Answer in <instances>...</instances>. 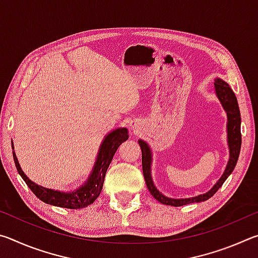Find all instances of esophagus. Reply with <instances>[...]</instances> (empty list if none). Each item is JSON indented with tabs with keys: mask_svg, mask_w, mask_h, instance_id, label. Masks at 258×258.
<instances>
[{
	"mask_svg": "<svg viewBox=\"0 0 258 258\" xmlns=\"http://www.w3.org/2000/svg\"><path fill=\"white\" fill-rule=\"evenodd\" d=\"M132 127H133V128H134V125H133V126H132Z\"/></svg>",
	"mask_w": 258,
	"mask_h": 258,
	"instance_id": "obj_1",
	"label": "esophagus"
}]
</instances>
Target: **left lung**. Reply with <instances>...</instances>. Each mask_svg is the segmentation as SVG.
<instances>
[{"label": "left lung", "mask_w": 258, "mask_h": 258, "mask_svg": "<svg viewBox=\"0 0 258 258\" xmlns=\"http://www.w3.org/2000/svg\"><path fill=\"white\" fill-rule=\"evenodd\" d=\"M214 87H215V93L217 95L218 100H220L222 106H223L224 110L228 115V146L230 150V157L228 165L223 173V175L221 176L220 180L216 182V184L214 185L211 190L206 194H203L200 196H196V197L191 198H184V199H173L168 198L164 196L161 192L157 190L154 182L151 178V150L148 143L143 141V140H139V145L142 151V169H143V176H145L146 184L148 186V190L150 191V194L154 196V198L158 200L159 203L164 205H168V206H184L187 204L192 203H200L208 200L214 195L216 194V191L223 185L226 178L230 176V174L237 165L238 157L240 154V148H241V132H240V124H241V117H240V110L238 106L237 98L233 93V91L231 90L228 83L222 81L221 78H216L214 82Z\"/></svg>", "instance_id": "1"}]
</instances>
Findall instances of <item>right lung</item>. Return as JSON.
Instances as JSON below:
<instances>
[{"mask_svg":"<svg viewBox=\"0 0 258 258\" xmlns=\"http://www.w3.org/2000/svg\"><path fill=\"white\" fill-rule=\"evenodd\" d=\"M127 139L128 132L125 127L117 128L109 133L107 137L104 138L102 145L100 146L97 160H95L94 167L92 169V173L90 174L89 180L75 191H56L52 189H46L44 186L36 184V183L30 181L29 178L25 175V173L23 172V169H21L18 163V159H17L15 151L14 159L17 171L20 174V176L23 177V180L26 182V184L28 185L29 189L33 191V194L36 196L38 199L42 200L43 203L56 207L80 209L93 204L94 200L99 197L100 192L102 190L106 172L109 165L111 163L112 157L116 154L118 147ZM12 148H14V145H12Z\"/></svg>","mask_w":258,"mask_h":258,"instance_id":"1","label":"right lung"}]
</instances>
